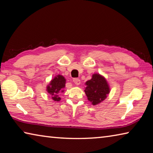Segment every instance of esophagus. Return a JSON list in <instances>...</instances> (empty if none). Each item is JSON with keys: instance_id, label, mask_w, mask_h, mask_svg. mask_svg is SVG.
<instances>
[{"instance_id": "obj_1", "label": "esophagus", "mask_w": 153, "mask_h": 153, "mask_svg": "<svg viewBox=\"0 0 153 153\" xmlns=\"http://www.w3.org/2000/svg\"><path fill=\"white\" fill-rule=\"evenodd\" d=\"M73 81H74L75 84H76V85H79V84H80V79L79 78H74Z\"/></svg>"}]
</instances>
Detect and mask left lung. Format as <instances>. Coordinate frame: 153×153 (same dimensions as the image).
Wrapping results in <instances>:
<instances>
[{"mask_svg": "<svg viewBox=\"0 0 153 153\" xmlns=\"http://www.w3.org/2000/svg\"><path fill=\"white\" fill-rule=\"evenodd\" d=\"M86 85L84 92L88 101L94 105L103 101L110 93L107 81L99 74H93L91 79L86 82Z\"/></svg>", "mask_w": 153, "mask_h": 153, "instance_id": "1", "label": "left lung"}]
</instances>
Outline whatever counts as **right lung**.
<instances>
[{
  "instance_id": "add662e5",
  "label": "right lung",
  "mask_w": 153,
  "mask_h": 153,
  "mask_svg": "<svg viewBox=\"0 0 153 153\" xmlns=\"http://www.w3.org/2000/svg\"><path fill=\"white\" fill-rule=\"evenodd\" d=\"M65 77L62 76H56L52 81L50 82V85L47 86V91L52 95V98L54 101H59L60 100V97H59V94L64 91L62 89L65 86Z\"/></svg>"
}]
</instances>
